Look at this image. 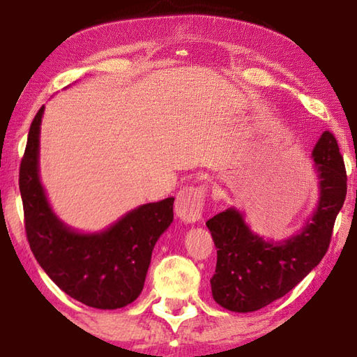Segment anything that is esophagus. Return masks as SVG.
<instances>
[{
	"label": "esophagus",
	"mask_w": 357,
	"mask_h": 357,
	"mask_svg": "<svg viewBox=\"0 0 357 357\" xmlns=\"http://www.w3.org/2000/svg\"><path fill=\"white\" fill-rule=\"evenodd\" d=\"M206 189L203 185H189L181 189L176 195L174 211L184 223H195L202 219Z\"/></svg>",
	"instance_id": "obj_1"
}]
</instances>
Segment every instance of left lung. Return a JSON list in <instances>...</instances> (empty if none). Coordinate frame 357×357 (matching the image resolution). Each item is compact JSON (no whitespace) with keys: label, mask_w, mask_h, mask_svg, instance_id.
I'll return each mask as SVG.
<instances>
[{"label":"left lung","mask_w":357,"mask_h":357,"mask_svg":"<svg viewBox=\"0 0 357 357\" xmlns=\"http://www.w3.org/2000/svg\"><path fill=\"white\" fill-rule=\"evenodd\" d=\"M319 200L305 227L293 238L271 243L252 233L234 208L206 222L217 249L213 298L223 309H263L298 285L328 252L332 229L347 197V170L332 132L324 130L312 151Z\"/></svg>","instance_id":"obj_1"}]
</instances>
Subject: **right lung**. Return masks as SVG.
Listing matches in <instances>:
<instances>
[{
	"label": "right lung",
	"mask_w": 357,
	"mask_h": 357,
	"mask_svg": "<svg viewBox=\"0 0 357 357\" xmlns=\"http://www.w3.org/2000/svg\"><path fill=\"white\" fill-rule=\"evenodd\" d=\"M42 114L44 107L29 128L19 173L29 247L40 268L70 298L94 309H121L142 293L154 245L173 222L174 198L143 204L105 231H74L53 213L39 179Z\"/></svg>",
	"instance_id": "1"
}]
</instances>
